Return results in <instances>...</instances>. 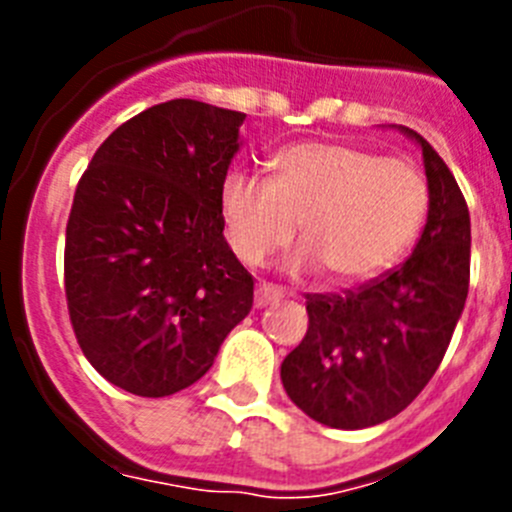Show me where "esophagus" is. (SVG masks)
I'll list each match as a JSON object with an SVG mask.
<instances>
[{
	"label": "esophagus",
	"instance_id": "obj_1",
	"mask_svg": "<svg viewBox=\"0 0 512 512\" xmlns=\"http://www.w3.org/2000/svg\"><path fill=\"white\" fill-rule=\"evenodd\" d=\"M282 297L284 292L279 287H274V284H259V287H256V307L277 305Z\"/></svg>",
	"mask_w": 512,
	"mask_h": 512
}]
</instances>
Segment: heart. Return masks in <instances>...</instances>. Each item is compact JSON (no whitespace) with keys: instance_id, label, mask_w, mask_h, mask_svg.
I'll list each match as a JSON object with an SVG mask.
<instances>
[{"instance_id":"obj_1","label":"heart","mask_w":512,"mask_h":512,"mask_svg":"<svg viewBox=\"0 0 512 512\" xmlns=\"http://www.w3.org/2000/svg\"><path fill=\"white\" fill-rule=\"evenodd\" d=\"M428 210V184L410 161L379 158L346 143H297L271 161L269 182L230 171L220 187V217L243 264H261L302 243L292 274L320 266L336 282L379 277L413 243Z\"/></svg>"}]
</instances>
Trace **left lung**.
I'll return each mask as SVG.
<instances>
[{"label": "left lung", "instance_id": "obj_1", "mask_svg": "<svg viewBox=\"0 0 512 512\" xmlns=\"http://www.w3.org/2000/svg\"><path fill=\"white\" fill-rule=\"evenodd\" d=\"M423 151L428 220L400 269L346 295H310V325L282 361L289 400L312 420L359 431L395 418L431 382L469 292L472 223L459 184L415 130Z\"/></svg>", "mask_w": 512, "mask_h": 512}]
</instances>
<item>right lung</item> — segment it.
I'll return each mask as SVG.
<instances>
[{
  "label": "right lung",
  "mask_w": 512,
  "mask_h": 512,
  "mask_svg": "<svg viewBox=\"0 0 512 512\" xmlns=\"http://www.w3.org/2000/svg\"><path fill=\"white\" fill-rule=\"evenodd\" d=\"M243 120L194 99L156 104L104 140L81 176L66 300L81 351L120 390H184L251 312L253 279L220 217Z\"/></svg>",
  "instance_id": "right-lung-1"
}]
</instances>
